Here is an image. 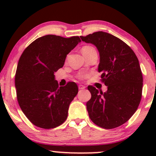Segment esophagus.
Here are the masks:
<instances>
[{
    "instance_id": "34e87169",
    "label": "esophagus",
    "mask_w": 156,
    "mask_h": 156,
    "mask_svg": "<svg viewBox=\"0 0 156 156\" xmlns=\"http://www.w3.org/2000/svg\"><path fill=\"white\" fill-rule=\"evenodd\" d=\"M78 88H79L80 90H83V89H85L86 87H84V86H83V85H79V86H78Z\"/></svg>"
}]
</instances>
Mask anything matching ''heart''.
Here are the masks:
<instances>
[{
  "label": "heart",
  "instance_id": "heart-1",
  "mask_svg": "<svg viewBox=\"0 0 156 156\" xmlns=\"http://www.w3.org/2000/svg\"><path fill=\"white\" fill-rule=\"evenodd\" d=\"M92 49H94V48H93L92 47H90V46H85V47H83V48H82V53H83V52L89 51V50H92Z\"/></svg>",
  "mask_w": 156,
  "mask_h": 156
}]
</instances>
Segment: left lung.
<instances>
[{"label": "left lung", "instance_id": "1", "mask_svg": "<svg viewBox=\"0 0 156 156\" xmlns=\"http://www.w3.org/2000/svg\"><path fill=\"white\" fill-rule=\"evenodd\" d=\"M80 39L94 44L99 52L98 72L107 87L105 92L88 87L92 94L87 103L89 117L105 129L120 126L140 103L143 78L138 58L128 44L106 32H94Z\"/></svg>", "mask_w": 156, "mask_h": 156}]
</instances>
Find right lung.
<instances>
[{
	"label": "right lung",
	"instance_id": "right-lung-1",
	"mask_svg": "<svg viewBox=\"0 0 156 156\" xmlns=\"http://www.w3.org/2000/svg\"><path fill=\"white\" fill-rule=\"evenodd\" d=\"M80 42L78 37L46 35L34 41L21 55L15 75L17 101L36 126L54 128L67 119L78 86L69 82L59 87L54 73L63 67L67 55Z\"/></svg>",
	"mask_w": 156,
	"mask_h": 156
}]
</instances>
